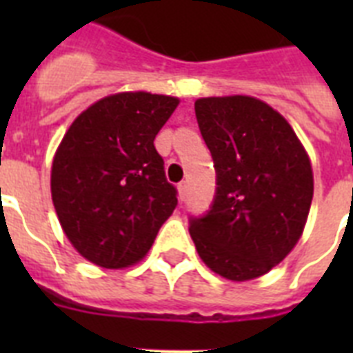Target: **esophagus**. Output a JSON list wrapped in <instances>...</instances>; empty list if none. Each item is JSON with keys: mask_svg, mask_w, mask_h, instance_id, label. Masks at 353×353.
Returning <instances> with one entry per match:
<instances>
[{"mask_svg": "<svg viewBox=\"0 0 353 353\" xmlns=\"http://www.w3.org/2000/svg\"><path fill=\"white\" fill-rule=\"evenodd\" d=\"M187 190H188V185L185 181L177 185V198H179V201H183V199L187 198Z\"/></svg>", "mask_w": 353, "mask_h": 353, "instance_id": "1", "label": "esophagus"}]
</instances>
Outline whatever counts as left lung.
Masks as SVG:
<instances>
[{"label": "left lung", "instance_id": "obj_1", "mask_svg": "<svg viewBox=\"0 0 353 353\" xmlns=\"http://www.w3.org/2000/svg\"><path fill=\"white\" fill-rule=\"evenodd\" d=\"M196 117L216 168V198L190 236L205 265L232 282L269 273L306 227L312 161L291 124L249 95L203 97Z\"/></svg>", "mask_w": 353, "mask_h": 353}]
</instances>
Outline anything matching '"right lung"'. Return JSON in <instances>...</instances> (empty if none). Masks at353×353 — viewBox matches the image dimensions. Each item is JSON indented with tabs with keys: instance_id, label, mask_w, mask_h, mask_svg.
I'll return each mask as SVG.
<instances>
[{
	"instance_id": "add662e5",
	"label": "right lung",
	"mask_w": 353,
	"mask_h": 353,
	"mask_svg": "<svg viewBox=\"0 0 353 353\" xmlns=\"http://www.w3.org/2000/svg\"><path fill=\"white\" fill-rule=\"evenodd\" d=\"M177 97L122 91L93 102L69 126L51 166V196L63 234L99 268L146 256L177 205L155 135Z\"/></svg>"
}]
</instances>
